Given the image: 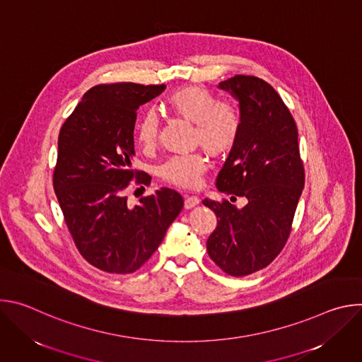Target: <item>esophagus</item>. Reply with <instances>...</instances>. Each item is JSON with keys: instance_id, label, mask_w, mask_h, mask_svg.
<instances>
[{"instance_id": "esophagus-1", "label": "esophagus", "mask_w": 362, "mask_h": 362, "mask_svg": "<svg viewBox=\"0 0 362 362\" xmlns=\"http://www.w3.org/2000/svg\"><path fill=\"white\" fill-rule=\"evenodd\" d=\"M199 197L197 196H186V199H185V208L186 209H192V208H194L196 204H199Z\"/></svg>"}]
</instances>
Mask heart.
Listing matches in <instances>:
<instances>
[{
	"mask_svg": "<svg viewBox=\"0 0 362 362\" xmlns=\"http://www.w3.org/2000/svg\"><path fill=\"white\" fill-rule=\"evenodd\" d=\"M168 109L194 123L193 140L214 154L229 151L238 141L242 127L240 113L235 105L218 100L211 90L199 86H186L173 91L166 98ZM159 116L147 109L136 123V139L143 148H151L158 141ZM209 160L203 151L173 154L159 168L160 177L179 187H194L200 183Z\"/></svg>",
	"mask_w": 362,
	"mask_h": 362,
	"instance_id": "heart-1",
	"label": "heart"
}]
</instances>
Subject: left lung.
<instances>
[{"mask_svg": "<svg viewBox=\"0 0 362 362\" xmlns=\"http://www.w3.org/2000/svg\"><path fill=\"white\" fill-rule=\"evenodd\" d=\"M219 88L239 101L242 127L216 187L246 204L238 209L229 200H203L218 218L206 247L223 272L245 276L268 267L285 246L305 172L295 120L271 84L238 74Z\"/></svg>", "mask_w": 362, "mask_h": 362, "instance_id": "1", "label": "left lung"}]
</instances>
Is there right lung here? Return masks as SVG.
<instances>
[{
	"label": "right lung",
	"mask_w": 362,
	"mask_h": 362,
	"mask_svg": "<svg viewBox=\"0 0 362 362\" xmlns=\"http://www.w3.org/2000/svg\"><path fill=\"white\" fill-rule=\"evenodd\" d=\"M166 88L136 83L91 87L59 134L53 186L66 225L84 259L109 274L137 271L162 243L183 208V197L162 187L130 206L124 190L136 177L137 109Z\"/></svg>",
	"instance_id": "add662e5"
}]
</instances>
